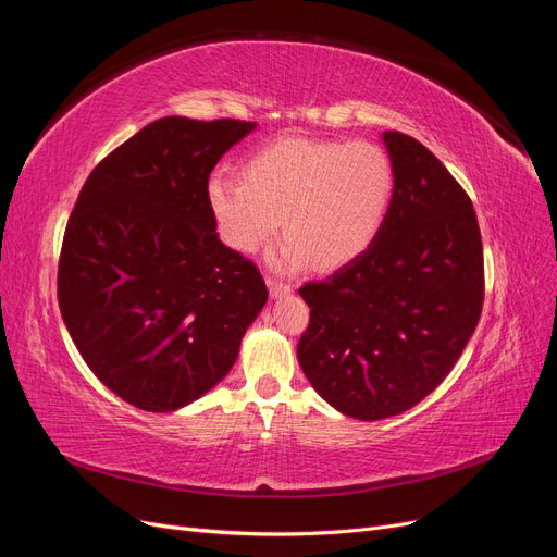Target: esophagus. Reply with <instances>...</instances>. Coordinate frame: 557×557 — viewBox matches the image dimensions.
I'll return each mask as SVG.
<instances>
[{"label": "esophagus", "mask_w": 557, "mask_h": 557, "mask_svg": "<svg viewBox=\"0 0 557 557\" xmlns=\"http://www.w3.org/2000/svg\"><path fill=\"white\" fill-rule=\"evenodd\" d=\"M267 285H269V293H272L274 297H281V295H288V293L293 290V285H290V283H285V281H278V278H274V276H269V278H267Z\"/></svg>", "instance_id": "esophagus-1"}]
</instances>
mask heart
Returning <instances> with one entry per match:
<instances>
[{
  "label": "heart",
  "instance_id": "heart-1",
  "mask_svg": "<svg viewBox=\"0 0 557 557\" xmlns=\"http://www.w3.org/2000/svg\"><path fill=\"white\" fill-rule=\"evenodd\" d=\"M395 170L372 141L285 137L242 164V181L215 176L209 205L227 246L252 252L281 234L278 262L330 272L372 246L391 211Z\"/></svg>",
  "mask_w": 557,
  "mask_h": 557
}]
</instances>
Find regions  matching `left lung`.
<instances>
[{"label": "left lung", "mask_w": 557, "mask_h": 557, "mask_svg": "<svg viewBox=\"0 0 557 557\" xmlns=\"http://www.w3.org/2000/svg\"><path fill=\"white\" fill-rule=\"evenodd\" d=\"M395 193L362 256L299 295L309 305L297 358L334 409L381 420L440 385L474 334L485 295L474 205L432 150L385 132Z\"/></svg>", "instance_id": "1"}]
</instances>
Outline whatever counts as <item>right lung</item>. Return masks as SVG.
<instances>
[{
    "mask_svg": "<svg viewBox=\"0 0 557 557\" xmlns=\"http://www.w3.org/2000/svg\"><path fill=\"white\" fill-rule=\"evenodd\" d=\"M250 121L148 123L99 162L66 221L58 305L109 391L144 411L195 401L267 301L258 264L218 239L209 176Z\"/></svg>",
    "mask_w": 557,
    "mask_h": 557,
    "instance_id": "right-lung-1",
    "label": "right lung"
}]
</instances>
